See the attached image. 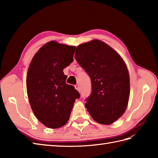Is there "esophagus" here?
<instances>
[{
  "label": "esophagus",
  "instance_id": "34e87169",
  "mask_svg": "<svg viewBox=\"0 0 158 158\" xmlns=\"http://www.w3.org/2000/svg\"><path fill=\"white\" fill-rule=\"evenodd\" d=\"M75 89L77 90H78V91H79V92H80V86H78V85H75Z\"/></svg>",
  "mask_w": 158,
  "mask_h": 158
}]
</instances>
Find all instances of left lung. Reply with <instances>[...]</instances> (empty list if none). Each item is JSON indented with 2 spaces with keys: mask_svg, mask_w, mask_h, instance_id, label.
I'll return each mask as SVG.
<instances>
[{
  "mask_svg": "<svg viewBox=\"0 0 158 158\" xmlns=\"http://www.w3.org/2000/svg\"><path fill=\"white\" fill-rule=\"evenodd\" d=\"M75 59L90 78L92 91L85 106L91 117L99 124L114 123L124 113L129 99L130 78L125 62L99 40L78 45Z\"/></svg>",
  "mask_w": 158,
  "mask_h": 158,
  "instance_id": "1",
  "label": "left lung"
}]
</instances>
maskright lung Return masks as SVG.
I'll use <instances>...</instances> for the list:
<instances>
[{"label":"right lung","instance_id":"right-lung-1","mask_svg":"<svg viewBox=\"0 0 158 158\" xmlns=\"http://www.w3.org/2000/svg\"><path fill=\"white\" fill-rule=\"evenodd\" d=\"M76 47L51 41L36 52L26 78L27 93L35 116L47 127L57 128L67 123L80 94L65 83L63 72L73 61Z\"/></svg>","mask_w":158,"mask_h":158}]
</instances>
